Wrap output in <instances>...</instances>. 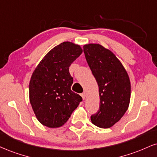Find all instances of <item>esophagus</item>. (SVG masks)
Listing matches in <instances>:
<instances>
[{"label":"esophagus","mask_w":157,"mask_h":157,"mask_svg":"<svg viewBox=\"0 0 157 157\" xmlns=\"http://www.w3.org/2000/svg\"><path fill=\"white\" fill-rule=\"evenodd\" d=\"M81 97H82V99H86V93H82V94H81Z\"/></svg>","instance_id":"esophagus-1"}]
</instances>
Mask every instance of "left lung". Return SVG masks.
<instances>
[{
    "label": "left lung",
    "instance_id": "8db88e82",
    "mask_svg": "<svg viewBox=\"0 0 157 157\" xmlns=\"http://www.w3.org/2000/svg\"><path fill=\"white\" fill-rule=\"evenodd\" d=\"M87 63L99 86V109L92 124L107 129L116 124L129 107L131 83L127 71L112 51L99 44L83 46Z\"/></svg>",
    "mask_w": 157,
    "mask_h": 157
}]
</instances>
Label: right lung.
Returning a JSON list of instances; mask_svg holds the SVG:
<instances>
[{"label":"right lung","mask_w":157,"mask_h":157,"mask_svg":"<svg viewBox=\"0 0 157 157\" xmlns=\"http://www.w3.org/2000/svg\"><path fill=\"white\" fill-rule=\"evenodd\" d=\"M80 45L64 41L45 55L32 74L29 99L37 120L50 128L67 121L82 99L71 90L69 67L82 54Z\"/></svg>","instance_id":"right-lung-1"}]
</instances>
